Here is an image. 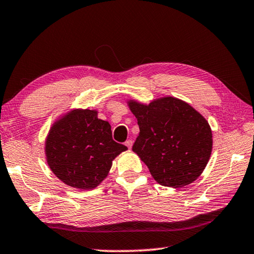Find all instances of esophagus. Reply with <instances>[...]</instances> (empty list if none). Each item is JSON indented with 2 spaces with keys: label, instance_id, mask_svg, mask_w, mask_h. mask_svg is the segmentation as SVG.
<instances>
[{
  "label": "esophagus",
  "instance_id": "1",
  "mask_svg": "<svg viewBox=\"0 0 254 254\" xmlns=\"http://www.w3.org/2000/svg\"><path fill=\"white\" fill-rule=\"evenodd\" d=\"M132 144H133V142H132L131 140H127V141H126V145H127V147L128 149L132 148Z\"/></svg>",
  "mask_w": 254,
  "mask_h": 254
}]
</instances>
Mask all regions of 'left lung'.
<instances>
[{"mask_svg":"<svg viewBox=\"0 0 254 254\" xmlns=\"http://www.w3.org/2000/svg\"><path fill=\"white\" fill-rule=\"evenodd\" d=\"M140 134L133 152L148 166L158 184L180 188L203 173L213 149L212 128L187 102L163 96L144 104L127 100Z\"/></svg>","mask_w":254,"mask_h":254,"instance_id":"obj_1","label":"left lung"}]
</instances>
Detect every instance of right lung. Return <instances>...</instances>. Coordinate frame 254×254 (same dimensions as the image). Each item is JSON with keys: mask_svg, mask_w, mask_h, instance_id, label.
<instances>
[{"mask_svg": "<svg viewBox=\"0 0 254 254\" xmlns=\"http://www.w3.org/2000/svg\"><path fill=\"white\" fill-rule=\"evenodd\" d=\"M97 110L71 109L56 119L45 141L46 160L56 177L76 189L97 187L126 145L112 139L111 124Z\"/></svg>", "mask_w": 254, "mask_h": 254, "instance_id": "1", "label": "right lung"}]
</instances>
